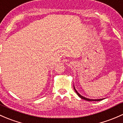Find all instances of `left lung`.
Returning <instances> with one entry per match:
<instances>
[{
    "mask_svg": "<svg viewBox=\"0 0 123 123\" xmlns=\"http://www.w3.org/2000/svg\"><path fill=\"white\" fill-rule=\"evenodd\" d=\"M74 88L75 91L76 93H77V95H78V96L80 97V98H81L85 99V100L88 101H100V100H102V99H89V98H85V97H83V96H82V95H80V94H79V93H78V92H77V90H75V88L74 86Z\"/></svg>",
    "mask_w": 123,
    "mask_h": 123,
    "instance_id": "left-lung-1",
    "label": "left lung"
}]
</instances>
